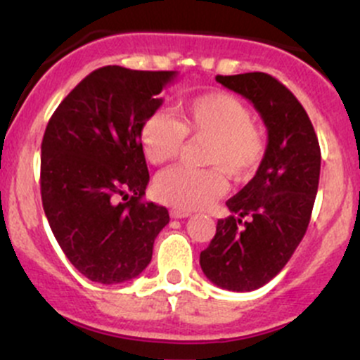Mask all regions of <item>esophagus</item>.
I'll return each mask as SVG.
<instances>
[{
  "mask_svg": "<svg viewBox=\"0 0 360 360\" xmlns=\"http://www.w3.org/2000/svg\"><path fill=\"white\" fill-rule=\"evenodd\" d=\"M191 216L190 210H184V209H170V217L174 219H183V217Z\"/></svg>",
  "mask_w": 360,
  "mask_h": 360,
  "instance_id": "esophagus-1",
  "label": "esophagus"
}]
</instances>
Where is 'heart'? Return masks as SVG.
Instances as JSON below:
<instances>
[{
	"label": "heart",
	"instance_id": "heart-1",
	"mask_svg": "<svg viewBox=\"0 0 360 360\" xmlns=\"http://www.w3.org/2000/svg\"><path fill=\"white\" fill-rule=\"evenodd\" d=\"M179 120L155 111L141 123L139 141L153 165L181 153L186 136L207 139L203 163L209 169L177 165L163 170L155 181V193L176 209L193 210L209 205L226 191L223 172L235 181L256 174L266 155V134L252 122L249 106L228 92H207L179 104Z\"/></svg>",
	"mask_w": 360,
	"mask_h": 360
}]
</instances>
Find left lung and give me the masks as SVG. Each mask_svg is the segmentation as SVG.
Wrapping results in <instances>:
<instances>
[{"label": "left lung", "instance_id": "left-lung-1", "mask_svg": "<svg viewBox=\"0 0 360 360\" xmlns=\"http://www.w3.org/2000/svg\"><path fill=\"white\" fill-rule=\"evenodd\" d=\"M252 103L268 130L266 155L256 176L226 202L231 216L200 252L212 284L254 291L268 284L307 233L321 176V148L307 111L288 86L266 72L216 76Z\"/></svg>", "mask_w": 360, "mask_h": 360}]
</instances>
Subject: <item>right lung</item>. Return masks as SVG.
<instances>
[{
  "label": "right lung",
  "instance_id": "1",
  "mask_svg": "<svg viewBox=\"0 0 360 360\" xmlns=\"http://www.w3.org/2000/svg\"><path fill=\"white\" fill-rule=\"evenodd\" d=\"M176 76L99 68L68 94L46 125L43 210L68 259L92 282L136 278L169 223L165 207L143 200L150 172L139 130Z\"/></svg>",
  "mask_w": 360,
  "mask_h": 360
}]
</instances>
